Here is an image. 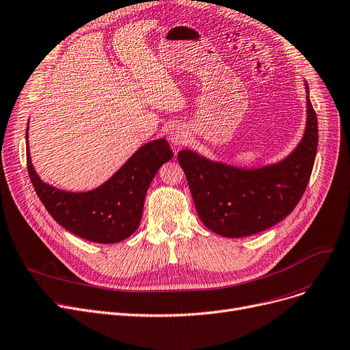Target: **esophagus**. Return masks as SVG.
<instances>
[{"label":"esophagus","instance_id":"34e87169","mask_svg":"<svg viewBox=\"0 0 350 350\" xmlns=\"http://www.w3.org/2000/svg\"><path fill=\"white\" fill-rule=\"evenodd\" d=\"M169 139L176 146H183L187 142V131L181 126H173L169 133Z\"/></svg>","mask_w":350,"mask_h":350}]
</instances>
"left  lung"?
<instances>
[{"instance_id": "left-lung-1", "label": "left lung", "mask_w": 350, "mask_h": 350, "mask_svg": "<svg viewBox=\"0 0 350 350\" xmlns=\"http://www.w3.org/2000/svg\"><path fill=\"white\" fill-rule=\"evenodd\" d=\"M317 140V116L308 96L305 135L293 153L278 164L246 170L210 161L190 150L178 151L177 160L200 220L224 237L250 236L283 220L306 190Z\"/></svg>"}]
</instances>
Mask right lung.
<instances>
[{
    "label": "right lung",
    "instance_id": "add662e5",
    "mask_svg": "<svg viewBox=\"0 0 350 350\" xmlns=\"http://www.w3.org/2000/svg\"><path fill=\"white\" fill-rule=\"evenodd\" d=\"M25 139L29 180L44 207L68 232L103 245L124 240L137 230L151 180L173 157L167 140L150 142L100 187L70 193L44 183L38 177L28 151V127Z\"/></svg>",
    "mask_w": 350,
    "mask_h": 350
}]
</instances>
